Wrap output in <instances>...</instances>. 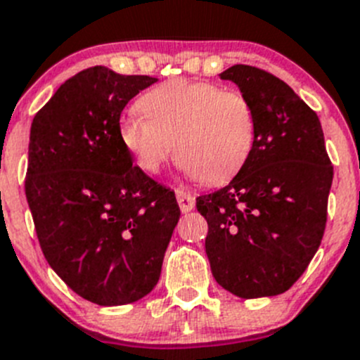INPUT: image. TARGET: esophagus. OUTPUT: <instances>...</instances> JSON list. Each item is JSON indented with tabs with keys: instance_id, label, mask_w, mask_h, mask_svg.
<instances>
[{
	"instance_id": "esophagus-1",
	"label": "esophagus",
	"mask_w": 360,
	"mask_h": 360,
	"mask_svg": "<svg viewBox=\"0 0 360 360\" xmlns=\"http://www.w3.org/2000/svg\"><path fill=\"white\" fill-rule=\"evenodd\" d=\"M176 197H177V204H179L181 211L183 212L191 211V209L195 207V197L188 190L179 188V190H176Z\"/></svg>"
}]
</instances>
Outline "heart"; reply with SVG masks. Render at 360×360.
Segmentation results:
<instances>
[{
  "mask_svg": "<svg viewBox=\"0 0 360 360\" xmlns=\"http://www.w3.org/2000/svg\"><path fill=\"white\" fill-rule=\"evenodd\" d=\"M141 116H124L120 139L137 165L158 174L177 151L188 176L223 184L250 158L257 137V116L240 91L207 80L172 79L139 100Z\"/></svg>",
  "mask_w": 360,
  "mask_h": 360,
  "instance_id": "heart-1",
  "label": "heart"
}]
</instances>
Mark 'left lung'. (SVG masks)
<instances>
[{"mask_svg": "<svg viewBox=\"0 0 360 360\" xmlns=\"http://www.w3.org/2000/svg\"><path fill=\"white\" fill-rule=\"evenodd\" d=\"M219 79L250 98L257 137L237 176L197 198L209 225L205 253L230 294L271 297L301 278L322 243L333 165L319 116L287 82L248 65Z\"/></svg>", "mask_w": 360, "mask_h": 360, "instance_id": "1", "label": "left lung"}]
</instances>
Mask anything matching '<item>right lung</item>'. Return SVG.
<instances>
[{"label": "right lung", "instance_id": "1", "mask_svg": "<svg viewBox=\"0 0 360 360\" xmlns=\"http://www.w3.org/2000/svg\"><path fill=\"white\" fill-rule=\"evenodd\" d=\"M155 77L91 66L31 123L26 198L54 273L86 301L130 304L156 287L179 221L176 195L134 167L120 117Z\"/></svg>", "mask_w": 360, "mask_h": 360}]
</instances>
